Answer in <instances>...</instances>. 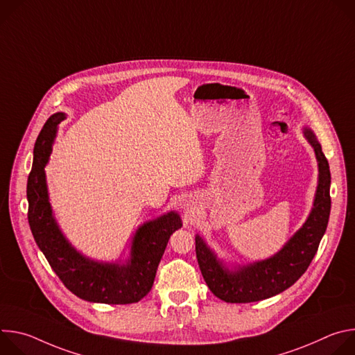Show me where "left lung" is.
<instances>
[{"label":"left lung","mask_w":355,"mask_h":355,"mask_svg":"<svg viewBox=\"0 0 355 355\" xmlns=\"http://www.w3.org/2000/svg\"><path fill=\"white\" fill-rule=\"evenodd\" d=\"M303 135L312 144L319 166L313 208L306 222L277 254L229 270L204 239L195 236V251L202 277L212 293L227 303L257 302L284 292L305 274L316 254L330 216L331 177L329 162L315 133L309 128H303Z\"/></svg>","instance_id":"1"}]
</instances>
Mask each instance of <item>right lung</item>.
<instances>
[{
	"label": "right lung",
	"mask_w": 355,
	"mask_h": 355,
	"mask_svg": "<svg viewBox=\"0 0 355 355\" xmlns=\"http://www.w3.org/2000/svg\"><path fill=\"white\" fill-rule=\"evenodd\" d=\"M64 118L63 112L50 116L35 143L26 185L28 222L33 239L64 286L78 297L108 305L139 302L153 286L168 239L182 226L181 218L171 211L141 225L133 236L130 257L125 264L94 261L78 252L53 216L44 174L58 125Z\"/></svg>",
	"instance_id": "right-lung-1"
}]
</instances>
